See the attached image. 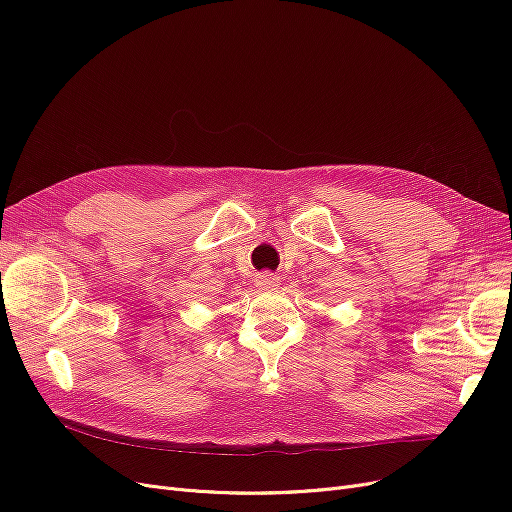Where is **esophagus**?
I'll list each match as a JSON object with an SVG mask.
<instances>
[{
  "mask_svg": "<svg viewBox=\"0 0 512 512\" xmlns=\"http://www.w3.org/2000/svg\"><path fill=\"white\" fill-rule=\"evenodd\" d=\"M255 286L261 290H274L276 286H280V278L270 274V272H263L255 278Z\"/></svg>",
  "mask_w": 512,
  "mask_h": 512,
  "instance_id": "esophagus-1",
  "label": "esophagus"
}]
</instances>
